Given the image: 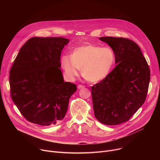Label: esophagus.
Returning <instances> with one entry per match:
<instances>
[{"instance_id":"1","label":"esophagus","mask_w":160,"mask_h":160,"mask_svg":"<svg viewBox=\"0 0 160 160\" xmlns=\"http://www.w3.org/2000/svg\"><path fill=\"white\" fill-rule=\"evenodd\" d=\"M77 87H78V89H81V88H84V87H85V86H84V85H78Z\"/></svg>"}]
</instances>
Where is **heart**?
<instances>
[{
  "instance_id": "heart-1",
  "label": "heart",
  "mask_w": 160,
  "mask_h": 160,
  "mask_svg": "<svg viewBox=\"0 0 160 160\" xmlns=\"http://www.w3.org/2000/svg\"><path fill=\"white\" fill-rule=\"evenodd\" d=\"M115 62V54L109 47L89 44L76 48L71 56H64L61 65L66 76L71 79L82 70L83 77L90 82L104 80Z\"/></svg>"
}]
</instances>
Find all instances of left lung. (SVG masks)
<instances>
[{
  "label": "left lung",
  "mask_w": 160,
  "mask_h": 160,
  "mask_svg": "<svg viewBox=\"0 0 160 160\" xmlns=\"http://www.w3.org/2000/svg\"><path fill=\"white\" fill-rule=\"evenodd\" d=\"M115 54L116 67L92 87L94 115L107 125L128 121L144 104L150 81V70L139 45L122 37H103Z\"/></svg>",
  "instance_id": "obj_1"
}]
</instances>
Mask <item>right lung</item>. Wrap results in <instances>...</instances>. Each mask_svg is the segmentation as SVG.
<instances>
[{
    "label": "right lung",
    "instance_id": "1",
    "mask_svg": "<svg viewBox=\"0 0 160 160\" xmlns=\"http://www.w3.org/2000/svg\"><path fill=\"white\" fill-rule=\"evenodd\" d=\"M70 42L62 37H33L20 49L10 70L11 98L28 121L54 125L65 117L75 84L64 82L61 54Z\"/></svg>",
    "mask_w": 160,
    "mask_h": 160
}]
</instances>
